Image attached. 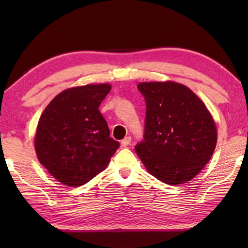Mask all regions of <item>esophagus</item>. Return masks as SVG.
Instances as JSON below:
<instances>
[{
  "label": "esophagus",
  "instance_id": "34e87169",
  "mask_svg": "<svg viewBox=\"0 0 248 248\" xmlns=\"http://www.w3.org/2000/svg\"><path fill=\"white\" fill-rule=\"evenodd\" d=\"M130 143H131V138L128 136V138H125L121 140V147H127L130 145Z\"/></svg>",
  "mask_w": 248,
  "mask_h": 248
}]
</instances>
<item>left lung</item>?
Returning a JSON list of instances; mask_svg holds the SVG:
<instances>
[{
    "label": "left lung",
    "instance_id": "obj_1",
    "mask_svg": "<svg viewBox=\"0 0 248 248\" xmlns=\"http://www.w3.org/2000/svg\"><path fill=\"white\" fill-rule=\"evenodd\" d=\"M146 102L144 140L135 151L146 170L170 186L198 175L211 159L217 125L207 107L188 87L176 82L138 85Z\"/></svg>",
    "mask_w": 248,
    "mask_h": 248
}]
</instances>
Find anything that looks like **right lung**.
<instances>
[{
  "label": "right lung",
  "mask_w": 248,
  "mask_h": 248,
  "mask_svg": "<svg viewBox=\"0 0 248 248\" xmlns=\"http://www.w3.org/2000/svg\"><path fill=\"white\" fill-rule=\"evenodd\" d=\"M109 84L68 88L41 114L35 150L41 165L65 186H80L107 168L119 143L99 110Z\"/></svg>",
  "instance_id": "1"
}]
</instances>
